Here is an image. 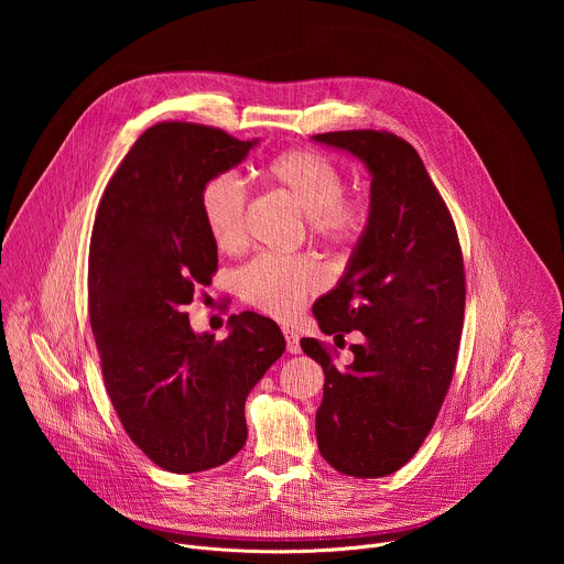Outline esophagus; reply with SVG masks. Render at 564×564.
<instances>
[{
  "label": "esophagus",
  "mask_w": 564,
  "mask_h": 564,
  "mask_svg": "<svg viewBox=\"0 0 564 564\" xmlns=\"http://www.w3.org/2000/svg\"><path fill=\"white\" fill-rule=\"evenodd\" d=\"M283 335H285V344H288V352L290 355H299L301 352V344H299V335L292 330V328H283Z\"/></svg>",
  "instance_id": "esophagus-1"
}]
</instances>
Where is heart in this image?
I'll use <instances>...</instances> for the list:
<instances>
[{
  "instance_id": "obj_1",
  "label": "heart",
  "mask_w": 564,
  "mask_h": 564,
  "mask_svg": "<svg viewBox=\"0 0 564 564\" xmlns=\"http://www.w3.org/2000/svg\"><path fill=\"white\" fill-rule=\"evenodd\" d=\"M265 178L288 194L305 214L314 236L344 243L361 227V207L344 198V178L328 158L307 149L283 151L270 160ZM200 216L209 238L220 250H236L246 236V189L229 174L212 176L198 196ZM324 279L303 257L261 254L236 272V290L250 305L272 314L292 316L307 294Z\"/></svg>"
}]
</instances>
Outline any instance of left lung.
I'll return each mask as SVG.
<instances>
[{
	"label": "left lung",
	"mask_w": 564,
	"mask_h": 564,
	"mask_svg": "<svg viewBox=\"0 0 564 564\" xmlns=\"http://www.w3.org/2000/svg\"><path fill=\"white\" fill-rule=\"evenodd\" d=\"M370 174L366 227L337 285L312 312L344 337L355 361L339 370L316 339H301L326 375L316 411L321 455L339 473L383 477L422 446L453 379L464 321V263L448 207L417 151L372 129L312 135Z\"/></svg>",
	"instance_id": "1"
}]
</instances>
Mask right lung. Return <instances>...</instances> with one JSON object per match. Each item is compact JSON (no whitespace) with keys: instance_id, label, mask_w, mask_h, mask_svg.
<instances>
[{"instance_id":"obj_1","label":"right lung","mask_w":564,"mask_h":564,"mask_svg":"<svg viewBox=\"0 0 564 564\" xmlns=\"http://www.w3.org/2000/svg\"><path fill=\"white\" fill-rule=\"evenodd\" d=\"M257 144L155 124L122 160L94 223L89 316L105 386L129 437L172 473L220 466L243 448L246 399L285 350L281 328L257 312L231 314L218 344L185 314L218 265L200 189Z\"/></svg>"}]
</instances>
